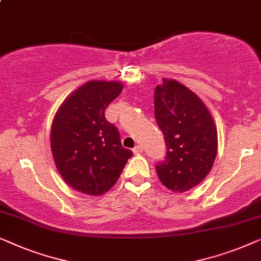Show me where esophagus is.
Instances as JSON below:
<instances>
[{
  "instance_id": "obj_1",
  "label": "esophagus",
  "mask_w": 261,
  "mask_h": 261,
  "mask_svg": "<svg viewBox=\"0 0 261 261\" xmlns=\"http://www.w3.org/2000/svg\"><path fill=\"white\" fill-rule=\"evenodd\" d=\"M132 151H134V153H141V152H143V146H141V145L135 146V149L132 150Z\"/></svg>"
}]
</instances>
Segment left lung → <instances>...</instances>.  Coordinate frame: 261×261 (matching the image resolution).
<instances>
[{
  "instance_id": "1",
  "label": "left lung",
  "mask_w": 261,
  "mask_h": 261,
  "mask_svg": "<svg viewBox=\"0 0 261 261\" xmlns=\"http://www.w3.org/2000/svg\"><path fill=\"white\" fill-rule=\"evenodd\" d=\"M155 117L164 134L167 156L156 166L164 187L188 192L212 170L218 153V130L199 95L175 79L163 78L155 90Z\"/></svg>"
}]
</instances>
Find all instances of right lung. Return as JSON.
I'll return each instance as SVG.
<instances>
[{
  "label": "right lung",
  "instance_id": "add662e5",
  "mask_svg": "<svg viewBox=\"0 0 261 261\" xmlns=\"http://www.w3.org/2000/svg\"><path fill=\"white\" fill-rule=\"evenodd\" d=\"M123 87L118 80H90L56 112L50 127L53 160L64 181L76 192L90 196L108 193L132 157L104 115Z\"/></svg>",
  "mask_w": 261,
  "mask_h": 261
}]
</instances>
